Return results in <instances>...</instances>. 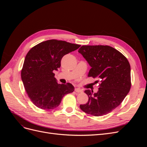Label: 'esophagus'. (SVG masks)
Listing matches in <instances>:
<instances>
[{"instance_id":"esophagus-1","label":"esophagus","mask_w":147,"mask_h":147,"mask_svg":"<svg viewBox=\"0 0 147 147\" xmlns=\"http://www.w3.org/2000/svg\"><path fill=\"white\" fill-rule=\"evenodd\" d=\"M75 91L76 92H78V93L83 92V91L82 90H80V89H79V88H75Z\"/></svg>"}]
</instances>
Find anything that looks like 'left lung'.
Returning <instances> with one entry per match:
<instances>
[{"mask_svg": "<svg viewBox=\"0 0 147 147\" xmlns=\"http://www.w3.org/2000/svg\"><path fill=\"white\" fill-rule=\"evenodd\" d=\"M78 52L91 67L88 77L100 81L97 93L92 94L93 91L90 90L84 91L88 96V102L80 107L92 116L107 115L119 106L129 92V63L121 53L108 45H83Z\"/></svg>", "mask_w": 147, "mask_h": 147, "instance_id": "left-lung-1", "label": "left lung"}]
</instances>
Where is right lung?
<instances>
[{
    "instance_id": "right-lung-1",
    "label": "right lung",
    "mask_w": 147,
    "mask_h": 147,
    "mask_svg": "<svg viewBox=\"0 0 147 147\" xmlns=\"http://www.w3.org/2000/svg\"><path fill=\"white\" fill-rule=\"evenodd\" d=\"M80 47L77 44L52 39L37 44L26 55L21 79L29 99L38 108L55 109L65 94L74 92V87L71 83H57L53 72L60 67L64 55Z\"/></svg>"
}]
</instances>
